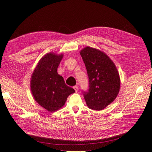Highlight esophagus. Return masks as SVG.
<instances>
[{
  "mask_svg": "<svg viewBox=\"0 0 152 152\" xmlns=\"http://www.w3.org/2000/svg\"><path fill=\"white\" fill-rule=\"evenodd\" d=\"M73 89H75V92H76V93H77V92L78 91V86H75L74 87H73Z\"/></svg>",
  "mask_w": 152,
  "mask_h": 152,
  "instance_id": "1",
  "label": "esophagus"
}]
</instances>
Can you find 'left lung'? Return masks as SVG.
<instances>
[{"label": "left lung", "instance_id": "obj_1", "mask_svg": "<svg viewBox=\"0 0 152 152\" xmlns=\"http://www.w3.org/2000/svg\"><path fill=\"white\" fill-rule=\"evenodd\" d=\"M89 78V89L83 91L89 108L102 110L112 103L120 89V77L113 61L104 53L86 47L80 51Z\"/></svg>", "mask_w": 152, "mask_h": 152}]
</instances>
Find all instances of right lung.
Returning <instances> with one entry per match:
<instances>
[{"label": "right lung", "instance_id": "add662e5", "mask_svg": "<svg viewBox=\"0 0 152 152\" xmlns=\"http://www.w3.org/2000/svg\"><path fill=\"white\" fill-rule=\"evenodd\" d=\"M63 55L48 53L42 58L31 77V90L35 101L49 112L61 108L68 96L75 93L63 78L58 75L57 68Z\"/></svg>", "mask_w": 152, "mask_h": 152}]
</instances>
